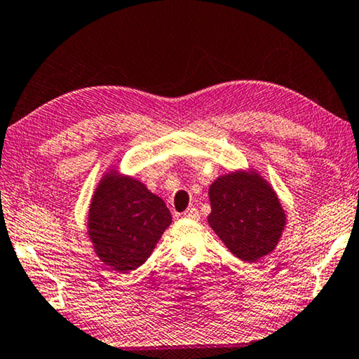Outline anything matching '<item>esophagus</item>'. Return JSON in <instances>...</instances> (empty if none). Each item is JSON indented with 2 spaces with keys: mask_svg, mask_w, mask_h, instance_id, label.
<instances>
[{
  "mask_svg": "<svg viewBox=\"0 0 359 359\" xmlns=\"http://www.w3.org/2000/svg\"><path fill=\"white\" fill-rule=\"evenodd\" d=\"M184 218H189V219H198V210L196 207H191L187 208V210L183 213Z\"/></svg>",
  "mask_w": 359,
  "mask_h": 359,
  "instance_id": "esophagus-1",
  "label": "esophagus"
}]
</instances>
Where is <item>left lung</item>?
Here are the masks:
<instances>
[{"label":"left lung","mask_w":359,"mask_h":359,"mask_svg":"<svg viewBox=\"0 0 359 359\" xmlns=\"http://www.w3.org/2000/svg\"><path fill=\"white\" fill-rule=\"evenodd\" d=\"M208 196V223L237 258L253 263L274 249L285 215L274 191L255 173L222 176Z\"/></svg>","instance_id":"1"}]
</instances>
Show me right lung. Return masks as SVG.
Listing matches in <instances>:
<instances>
[{
	"label": "right lung",
	"instance_id": "1",
	"mask_svg": "<svg viewBox=\"0 0 359 359\" xmlns=\"http://www.w3.org/2000/svg\"><path fill=\"white\" fill-rule=\"evenodd\" d=\"M172 215L140 181L107 175L90 207V236L101 260L120 273L140 268L151 255Z\"/></svg>",
	"mask_w": 359,
	"mask_h": 359
}]
</instances>
